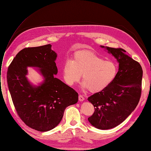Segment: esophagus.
Segmentation results:
<instances>
[{
  "label": "esophagus",
  "mask_w": 151,
  "mask_h": 151,
  "mask_svg": "<svg viewBox=\"0 0 151 151\" xmlns=\"http://www.w3.org/2000/svg\"><path fill=\"white\" fill-rule=\"evenodd\" d=\"M79 100L80 101H84V98L83 97V95L79 94Z\"/></svg>",
  "instance_id": "1"
}]
</instances>
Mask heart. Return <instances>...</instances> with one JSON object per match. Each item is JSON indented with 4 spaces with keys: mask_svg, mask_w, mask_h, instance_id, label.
Segmentation results:
<instances>
[{
    "mask_svg": "<svg viewBox=\"0 0 151 151\" xmlns=\"http://www.w3.org/2000/svg\"><path fill=\"white\" fill-rule=\"evenodd\" d=\"M117 65L110 60H103L95 53L83 50L74 53L63 65V77L65 83L72 86L78 82L81 75L82 86L93 93H99L111 84L117 74Z\"/></svg>",
    "mask_w": 151,
    "mask_h": 151,
    "instance_id": "heart-1",
    "label": "heart"
}]
</instances>
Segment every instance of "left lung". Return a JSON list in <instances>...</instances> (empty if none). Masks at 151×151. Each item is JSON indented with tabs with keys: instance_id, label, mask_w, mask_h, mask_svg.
<instances>
[{
	"instance_id": "1",
	"label": "left lung",
	"mask_w": 151,
	"mask_h": 151,
	"mask_svg": "<svg viewBox=\"0 0 151 151\" xmlns=\"http://www.w3.org/2000/svg\"><path fill=\"white\" fill-rule=\"evenodd\" d=\"M101 47L116 59L119 67L111 84L88 98L95 109L88 121L98 129L108 130L120 125L137 106L143 71L140 63L127 55L125 50Z\"/></svg>"
}]
</instances>
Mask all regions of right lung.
<instances>
[{"label":"right lung","mask_w":151,"mask_h":151,"mask_svg":"<svg viewBox=\"0 0 151 151\" xmlns=\"http://www.w3.org/2000/svg\"><path fill=\"white\" fill-rule=\"evenodd\" d=\"M57 53L50 44L26 48L18 53L8 68L9 90L16 111L26 125L40 132L56 127L65 108L78 101V93L55 77ZM28 67H35L44 81L38 86L27 78Z\"/></svg>","instance_id":"obj_1"}]
</instances>
